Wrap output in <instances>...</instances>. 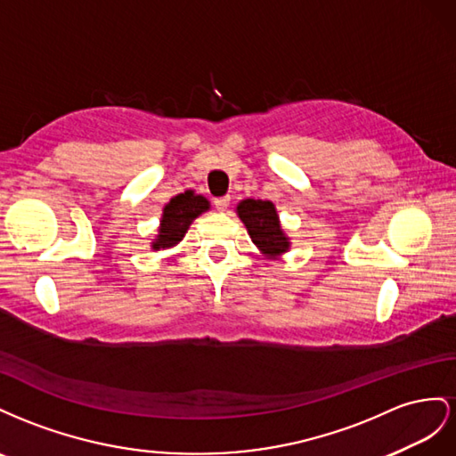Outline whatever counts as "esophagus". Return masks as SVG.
Masks as SVG:
<instances>
[{
  "instance_id": "34e87169",
  "label": "esophagus",
  "mask_w": 456,
  "mask_h": 456,
  "mask_svg": "<svg viewBox=\"0 0 456 456\" xmlns=\"http://www.w3.org/2000/svg\"><path fill=\"white\" fill-rule=\"evenodd\" d=\"M214 204H216V208H217L219 212H225L227 208H229V204H231V199L229 197H219V199L214 200Z\"/></svg>"
}]
</instances>
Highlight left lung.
Wrapping results in <instances>:
<instances>
[{
  "label": "left lung",
  "instance_id": "1",
  "mask_svg": "<svg viewBox=\"0 0 456 456\" xmlns=\"http://www.w3.org/2000/svg\"><path fill=\"white\" fill-rule=\"evenodd\" d=\"M237 214L246 229H248V235L259 252L269 257H279L281 254L289 252L290 240L281 229L275 204L269 200L246 199L239 202Z\"/></svg>",
  "mask_w": 456,
  "mask_h": 456
}]
</instances>
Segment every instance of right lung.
<instances>
[{
    "instance_id": "add662e5",
    "label": "right lung",
    "mask_w": 456,
    "mask_h": 456,
    "mask_svg": "<svg viewBox=\"0 0 456 456\" xmlns=\"http://www.w3.org/2000/svg\"><path fill=\"white\" fill-rule=\"evenodd\" d=\"M208 210H210V202L202 194H194V191L177 194V197L164 206L159 235H156L152 242V248H172L179 240H183L189 225Z\"/></svg>"
}]
</instances>
